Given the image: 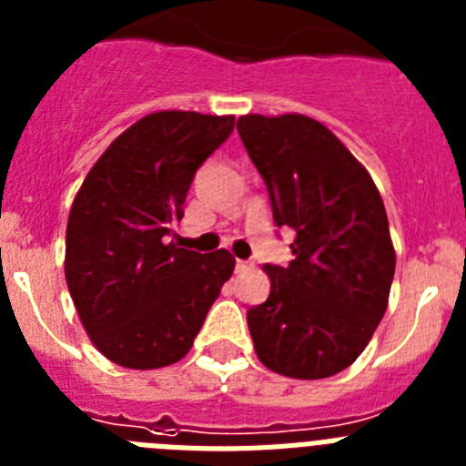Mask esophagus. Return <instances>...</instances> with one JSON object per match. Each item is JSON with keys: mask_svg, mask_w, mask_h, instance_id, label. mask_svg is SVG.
<instances>
[{"mask_svg": "<svg viewBox=\"0 0 466 466\" xmlns=\"http://www.w3.org/2000/svg\"><path fill=\"white\" fill-rule=\"evenodd\" d=\"M249 268H252V263H249V261H240V258H238V261H236V270H238V273H245V270H249Z\"/></svg>", "mask_w": 466, "mask_h": 466, "instance_id": "obj_1", "label": "esophagus"}]
</instances>
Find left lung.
Segmentation results:
<instances>
[{
    "label": "left lung",
    "mask_w": 466,
    "mask_h": 466,
    "mask_svg": "<svg viewBox=\"0 0 466 466\" xmlns=\"http://www.w3.org/2000/svg\"><path fill=\"white\" fill-rule=\"evenodd\" d=\"M238 133L275 226L296 230L294 261L263 266L270 294L247 312L257 357L296 380L336 376L364 352L390 300L397 254L380 191L315 118L247 114Z\"/></svg>",
    "instance_id": "8db88e82"
}]
</instances>
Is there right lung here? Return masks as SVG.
<instances>
[{"label": "right lung", "instance_id": "add662e5", "mask_svg": "<svg viewBox=\"0 0 466 466\" xmlns=\"http://www.w3.org/2000/svg\"><path fill=\"white\" fill-rule=\"evenodd\" d=\"M233 121L147 114L106 147L74 198L65 279L90 343L114 364L149 371L187 357L233 275L226 249L200 254L170 240L193 175Z\"/></svg>", "mask_w": 466, "mask_h": 466}]
</instances>
